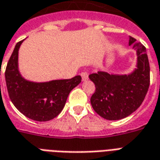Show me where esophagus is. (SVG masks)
Returning a JSON list of instances; mask_svg holds the SVG:
<instances>
[{
  "instance_id": "obj_1",
  "label": "esophagus",
  "mask_w": 160,
  "mask_h": 160,
  "mask_svg": "<svg viewBox=\"0 0 160 160\" xmlns=\"http://www.w3.org/2000/svg\"><path fill=\"white\" fill-rule=\"evenodd\" d=\"M80 75H81L82 80H87L88 79V73L87 72H81Z\"/></svg>"
}]
</instances>
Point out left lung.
Listing matches in <instances>:
<instances>
[{"instance_id": "8db88e82", "label": "left lung", "mask_w": 160, "mask_h": 160, "mask_svg": "<svg viewBox=\"0 0 160 160\" xmlns=\"http://www.w3.org/2000/svg\"><path fill=\"white\" fill-rule=\"evenodd\" d=\"M129 45L137 52V68L128 75L98 71L89 75L96 90L91 97L93 110L107 120H120L141 106L150 85V66L146 47L130 37Z\"/></svg>"}]
</instances>
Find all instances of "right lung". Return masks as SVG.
I'll return each instance as SVG.
<instances>
[{
    "mask_svg": "<svg viewBox=\"0 0 160 160\" xmlns=\"http://www.w3.org/2000/svg\"><path fill=\"white\" fill-rule=\"evenodd\" d=\"M22 41L17 42L5 71L7 88L13 105L26 118L46 122L57 117L68 94L81 82L80 75L68 80L36 83L25 80L18 69V52Z\"/></svg>",
    "mask_w": 160,
    "mask_h": 160,
    "instance_id": "obj_1",
    "label": "right lung"
}]
</instances>
